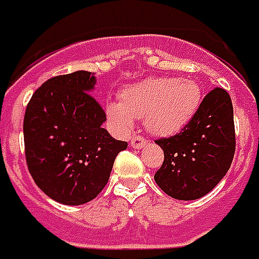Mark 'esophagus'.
Masks as SVG:
<instances>
[{
    "instance_id": "1",
    "label": "esophagus",
    "mask_w": 259,
    "mask_h": 259,
    "mask_svg": "<svg viewBox=\"0 0 259 259\" xmlns=\"http://www.w3.org/2000/svg\"><path fill=\"white\" fill-rule=\"evenodd\" d=\"M132 148H135V150H140L143 147L147 144V140L143 138V136H132L131 142H130Z\"/></svg>"
}]
</instances>
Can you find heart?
<instances>
[{"label": "heart", "instance_id": "b5f03b06", "mask_svg": "<svg viewBox=\"0 0 259 259\" xmlns=\"http://www.w3.org/2000/svg\"><path fill=\"white\" fill-rule=\"evenodd\" d=\"M199 104L200 88L195 81L150 77L124 88L120 103L107 104V115L121 131H130L135 117H144L148 131L169 136L187 125Z\"/></svg>", "mask_w": 259, "mask_h": 259}]
</instances>
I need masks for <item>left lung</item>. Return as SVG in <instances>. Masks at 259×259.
<instances>
[{
    "instance_id": "left-lung-1",
    "label": "left lung",
    "mask_w": 259,
    "mask_h": 259,
    "mask_svg": "<svg viewBox=\"0 0 259 259\" xmlns=\"http://www.w3.org/2000/svg\"><path fill=\"white\" fill-rule=\"evenodd\" d=\"M164 162L155 182L167 195L194 200L211 191L230 168L235 152L234 112L223 88L210 91L179 134L156 140Z\"/></svg>"
}]
</instances>
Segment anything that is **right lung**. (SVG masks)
Masks as SVG:
<instances>
[{
  "label": "right lung",
  "instance_id": "1",
  "mask_svg": "<svg viewBox=\"0 0 259 259\" xmlns=\"http://www.w3.org/2000/svg\"><path fill=\"white\" fill-rule=\"evenodd\" d=\"M95 73L77 71L49 78L33 94L24 117L25 156L36 185L56 202L78 206L105 187L127 142L101 124L105 112L91 92Z\"/></svg>",
  "mask_w": 259,
  "mask_h": 259
}]
</instances>
